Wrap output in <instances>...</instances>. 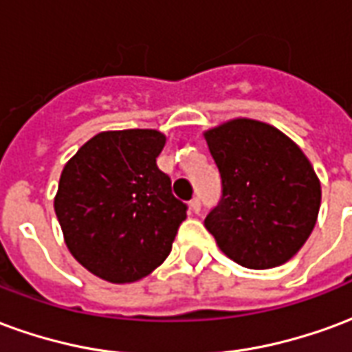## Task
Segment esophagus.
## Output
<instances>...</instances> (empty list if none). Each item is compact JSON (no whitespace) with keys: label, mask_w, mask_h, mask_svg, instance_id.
<instances>
[{"label":"esophagus","mask_w":352,"mask_h":352,"mask_svg":"<svg viewBox=\"0 0 352 352\" xmlns=\"http://www.w3.org/2000/svg\"><path fill=\"white\" fill-rule=\"evenodd\" d=\"M190 209L194 213H199V211H201V201H199V198L190 199Z\"/></svg>","instance_id":"34e87169"}]
</instances>
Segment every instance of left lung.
Returning a JSON list of instances; mask_svg holds the SVG:
<instances>
[{
  "label": "left lung",
  "instance_id": "1",
  "mask_svg": "<svg viewBox=\"0 0 352 352\" xmlns=\"http://www.w3.org/2000/svg\"><path fill=\"white\" fill-rule=\"evenodd\" d=\"M206 141L222 179L206 228L243 267L285 264L307 241L320 207L307 156L283 131L251 118L221 124L206 131Z\"/></svg>",
  "mask_w": 352,
  "mask_h": 352
}]
</instances>
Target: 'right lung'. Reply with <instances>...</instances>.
I'll return each instance as SVG.
<instances>
[{
    "mask_svg": "<svg viewBox=\"0 0 352 352\" xmlns=\"http://www.w3.org/2000/svg\"><path fill=\"white\" fill-rule=\"evenodd\" d=\"M166 135L101 131L65 164L54 211L75 260L109 283H133L168 258L186 204L156 166Z\"/></svg>",
    "mask_w": 352,
    "mask_h": 352,
    "instance_id": "add662e5",
    "label": "right lung"
}]
</instances>
